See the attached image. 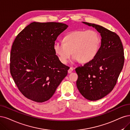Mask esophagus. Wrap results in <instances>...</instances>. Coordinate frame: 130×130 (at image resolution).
<instances>
[{
  "instance_id": "1",
  "label": "esophagus",
  "mask_w": 130,
  "mask_h": 130,
  "mask_svg": "<svg viewBox=\"0 0 130 130\" xmlns=\"http://www.w3.org/2000/svg\"><path fill=\"white\" fill-rule=\"evenodd\" d=\"M73 68H70V69H69V70H68V73H71L73 71Z\"/></svg>"
}]
</instances>
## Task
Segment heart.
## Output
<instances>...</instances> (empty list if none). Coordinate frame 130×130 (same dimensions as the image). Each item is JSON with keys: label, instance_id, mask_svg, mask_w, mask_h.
<instances>
[{"label": "heart", "instance_id": "heart-1", "mask_svg": "<svg viewBox=\"0 0 130 130\" xmlns=\"http://www.w3.org/2000/svg\"><path fill=\"white\" fill-rule=\"evenodd\" d=\"M100 43L99 34L94 30L73 31L63 39V43L56 42L54 49L58 59L66 64L72 54L73 61L83 63L93 60L98 52ZM72 53H71V52Z\"/></svg>", "mask_w": 130, "mask_h": 130}]
</instances>
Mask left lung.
Masks as SVG:
<instances>
[{
  "mask_svg": "<svg viewBox=\"0 0 130 130\" xmlns=\"http://www.w3.org/2000/svg\"><path fill=\"white\" fill-rule=\"evenodd\" d=\"M83 23L100 33L101 44L93 60L75 69L76 86L85 98L96 101L111 92L116 85L124 65V49L115 32L94 23Z\"/></svg>",
  "mask_w": 130,
  "mask_h": 130,
  "instance_id": "left-lung-1",
  "label": "left lung"
}]
</instances>
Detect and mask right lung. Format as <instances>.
Wrapping results in <instances>:
<instances>
[{"label":"right lung","instance_id":"right-lung-1","mask_svg":"<svg viewBox=\"0 0 130 130\" xmlns=\"http://www.w3.org/2000/svg\"><path fill=\"white\" fill-rule=\"evenodd\" d=\"M68 27L62 23L34 22L14 40L10 72L19 90L27 99L46 101L68 74L69 67L59 61L54 49L57 37Z\"/></svg>","mask_w":130,"mask_h":130}]
</instances>
